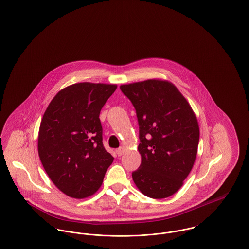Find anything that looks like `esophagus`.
<instances>
[{
  "mask_svg": "<svg viewBox=\"0 0 249 249\" xmlns=\"http://www.w3.org/2000/svg\"><path fill=\"white\" fill-rule=\"evenodd\" d=\"M123 152H124V149H123V147H119L118 149H116V153H117L118 156H122Z\"/></svg>",
  "mask_w": 249,
  "mask_h": 249,
  "instance_id": "1",
  "label": "esophagus"
}]
</instances>
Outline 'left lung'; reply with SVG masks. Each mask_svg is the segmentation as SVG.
Listing matches in <instances>:
<instances>
[{
  "label": "left lung",
  "instance_id": "left-lung-1",
  "mask_svg": "<svg viewBox=\"0 0 249 249\" xmlns=\"http://www.w3.org/2000/svg\"><path fill=\"white\" fill-rule=\"evenodd\" d=\"M135 108L141 164L132 179L142 194L163 199L176 193L194 164L200 130L189 103L170 82L150 79L122 85Z\"/></svg>",
  "mask_w": 249,
  "mask_h": 249
}]
</instances>
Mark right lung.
<instances>
[{"mask_svg":"<svg viewBox=\"0 0 249 249\" xmlns=\"http://www.w3.org/2000/svg\"><path fill=\"white\" fill-rule=\"evenodd\" d=\"M116 85L89 82L61 89L41 121L38 153L54 185L82 199L101 187L114 158L103 143L100 112Z\"/></svg>","mask_w":249,"mask_h":249,"instance_id":"obj_1","label":"right lung"}]
</instances>
